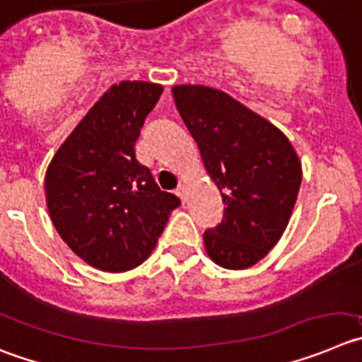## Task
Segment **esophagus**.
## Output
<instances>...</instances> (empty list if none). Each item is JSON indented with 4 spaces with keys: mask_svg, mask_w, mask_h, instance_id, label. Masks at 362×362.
<instances>
[{
    "mask_svg": "<svg viewBox=\"0 0 362 362\" xmlns=\"http://www.w3.org/2000/svg\"><path fill=\"white\" fill-rule=\"evenodd\" d=\"M185 192H187V187H185L184 184H178L177 189H175V194H177L182 202H185Z\"/></svg>",
    "mask_w": 362,
    "mask_h": 362,
    "instance_id": "obj_1",
    "label": "esophagus"
}]
</instances>
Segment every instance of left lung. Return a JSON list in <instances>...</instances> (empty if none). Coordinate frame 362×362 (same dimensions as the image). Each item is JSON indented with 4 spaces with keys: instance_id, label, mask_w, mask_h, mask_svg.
Segmentation results:
<instances>
[{
    "instance_id": "obj_1",
    "label": "left lung",
    "mask_w": 362,
    "mask_h": 362,
    "mask_svg": "<svg viewBox=\"0 0 362 362\" xmlns=\"http://www.w3.org/2000/svg\"><path fill=\"white\" fill-rule=\"evenodd\" d=\"M205 170L227 205L218 227L204 234L209 257L221 268L257 264L288 227L302 184V164L275 124L223 90L171 89Z\"/></svg>"
}]
</instances>
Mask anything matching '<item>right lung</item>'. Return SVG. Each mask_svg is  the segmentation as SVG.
Masks as SVG:
<instances>
[{"label":"right lung","mask_w":362,"mask_h":362,"mask_svg":"<svg viewBox=\"0 0 362 362\" xmlns=\"http://www.w3.org/2000/svg\"><path fill=\"white\" fill-rule=\"evenodd\" d=\"M160 94L158 83H114L46 171V204L57 232L101 272H128L146 261L180 205L135 158V141Z\"/></svg>","instance_id":"right-lung-1"}]
</instances>
